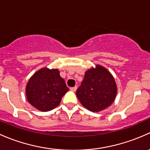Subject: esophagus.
<instances>
[{
    "mask_svg": "<svg viewBox=\"0 0 150 150\" xmlns=\"http://www.w3.org/2000/svg\"><path fill=\"white\" fill-rule=\"evenodd\" d=\"M77 89V87L76 86H74V87H71L70 88V90L72 91V92H76Z\"/></svg>",
    "mask_w": 150,
    "mask_h": 150,
    "instance_id": "1",
    "label": "esophagus"
}]
</instances>
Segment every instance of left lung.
<instances>
[{"label":"left lung","mask_w":150,"mask_h":150,"mask_svg":"<svg viewBox=\"0 0 150 150\" xmlns=\"http://www.w3.org/2000/svg\"><path fill=\"white\" fill-rule=\"evenodd\" d=\"M117 85L114 77L104 66L96 65L85 72L76 95L81 104L92 112L108 108L115 100Z\"/></svg>","instance_id":"left-lung-1"}]
</instances>
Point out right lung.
Wrapping results in <instances>:
<instances>
[{"label": "right lung", "mask_w": 150, "mask_h": 150, "mask_svg": "<svg viewBox=\"0 0 150 150\" xmlns=\"http://www.w3.org/2000/svg\"><path fill=\"white\" fill-rule=\"evenodd\" d=\"M69 90L58 69L42 68L29 79L26 95L34 108L46 112L59 105L63 96Z\"/></svg>", "instance_id": "obj_1"}]
</instances>
